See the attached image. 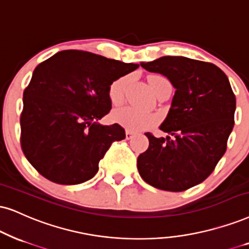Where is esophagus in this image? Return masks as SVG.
Segmentation results:
<instances>
[{
  "label": "esophagus",
  "instance_id": "esophagus-1",
  "mask_svg": "<svg viewBox=\"0 0 249 249\" xmlns=\"http://www.w3.org/2000/svg\"><path fill=\"white\" fill-rule=\"evenodd\" d=\"M133 135H134L133 132H130V131H126V132H125V137H126V139H127V140L132 139V138H133Z\"/></svg>",
  "mask_w": 249,
  "mask_h": 249
}]
</instances>
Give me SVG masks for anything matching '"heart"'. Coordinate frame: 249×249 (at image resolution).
Wrapping results in <instances>:
<instances>
[{"mask_svg": "<svg viewBox=\"0 0 249 249\" xmlns=\"http://www.w3.org/2000/svg\"><path fill=\"white\" fill-rule=\"evenodd\" d=\"M163 80L166 79L164 77H161V75L150 77V85H152L153 89L155 90L157 84ZM127 83L128 77L124 75V77L118 78L117 80L112 81L110 84L108 96L112 105H119L124 100ZM111 119L116 124L121 125L122 127L126 128L127 131L131 132L146 130V128L153 126L156 121L155 116L150 114V112L141 111V110L132 108V107H122V108L115 109L111 114Z\"/></svg>", "mask_w": 249, "mask_h": 249, "instance_id": "heart-1", "label": "heart"}]
</instances>
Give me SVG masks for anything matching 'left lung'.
Here are the masks:
<instances>
[{
  "mask_svg": "<svg viewBox=\"0 0 249 249\" xmlns=\"http://www.w3.org/2000/svg\"><path fill=\"white\" fill-rule=\"evenodd\" d=\"M176 88L160 126L165 138L146 133L149 147L138 157L141 178L159 190L182 192L212 175L224 155L234 125L235 95L228 77L208 62L163 56L141 63Z\"/></svg>",
  "mask_w": 249,
  "mask_h": 249,
  "instance_id": "1",
  "label": "left lung"
}]
</instances>
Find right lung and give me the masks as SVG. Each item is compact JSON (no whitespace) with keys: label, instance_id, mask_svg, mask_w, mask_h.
Here are the masks:
<instances>
[{"label":"right lung","instance_id":"1","mask_svg":"<svg viewBox=\"0 0 249 249\" xmlns=\"http://www.w3.org/2000/svg\"><path fill=\"white\" fill-rule=\"evenodd\" d=\"M138 68L84 50H63L37 65L24 90L20 146L41 176L61 185L95 176L111 143L125 139L121 125L99 123L111 109L109 86Z\"/></svg>","mask_w":249,"mask_h":249}]
</instances>
